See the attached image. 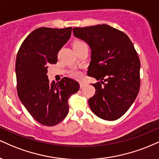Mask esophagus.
I'll return each instance as SVG.
<instances>
[{
  "label": "esophagus",
  "mask_w": 159,
  "mask_h": 159,
  "mask_svg": "<svg viewBox=\"0 0 159 159\" xmlns=\"http://www.w3.org/2000/svg\"><path fill=\"white\" fill-rule=\"evenodd\" d=\"M84 86V83H83V82H80V87H81V88H82V87H83Z\"/></svg>",
  "instance_id": "34e87169"
}]
</instances>
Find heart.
<instances>
[{
    "label": "heart",
    "mask_w": 159,
    "mask_h": 159,
    "mask_svg": "<svg viewBox=\"0 0 159 159\" xmlns=\"http://www.w3.org/2000/svg\"><path fill=\"white\" fill-rule=\"evenodd\" d=\"M82 44H84V43H82L81 41H78V40H76V41L74 42L73 43V47H76V46H78V45H81ZM81 73H80L79 72H72V76L75 78H80L81 77Z\"/></svg>",
    "instance_id": "obj_1"
}]
</instances>
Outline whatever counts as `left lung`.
<instances>
[{
  "label": "left lung",
  "instance_id": "1",
  "mask_svg": "<svg viewBox=\"0 0 159 159\" xmlns=\"http://www.w3.org/2000/svg\"><path fill=\"white\" fill-rule=\"evenodd\" d=\"M73 34L91 49L87 75L100 80L92 84L96 93L88 101L90 109L101 119H119L139 92L140 63L134 45L126 34L107 25L75 27Z\"/></svg>",
  "mask_w": 159,
  "mask_h": 159
}]
</instances>
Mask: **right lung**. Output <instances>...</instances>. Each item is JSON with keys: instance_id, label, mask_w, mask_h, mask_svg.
I'll use <instances>...</instances> for the list:
<instances>
[{"instance_id": "add662e5", "label": "right lung", "mask_w": 159, "mask_h": 159, "mask_svg": "<svg viewBox=\"0 0 159 159\" xmlns=\"http://www.w3.org/2000/svg\"><path fill=\"white\" fill-rule=\"evenodd\" d=\"M72 27H39L20 47L16 61L18 96L27 111L39 123L52 126L69 112V98L79 84L69 78L50 83L48 66L57 62V54L70 38Z\"/></svg>"}]
</instances>
